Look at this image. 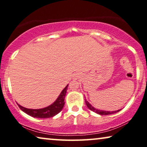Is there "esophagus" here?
Listing matches in <instances>:
<instances>
[{
    "instance_id": "esophagus-1",
    "label": "esophagus",
    "mask_w": 147,
    "mask_h": 147,
    "mask_svg": "<svg viewBox=\"0 0 147 147\" xmlns=\"http://www.w3.org/2000/svg\"><path fill=\"white\" fill-rule=\"evenodd\" d=\"M73 78H74V79H78V78H80L81 75L80 74V73H74V74H73Z\"/></svg>"
}]
</instances>
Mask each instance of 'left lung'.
<instances>
[{
	"label": "left lung",
	"mask_w": 147,
	"mask_h": 147,
	"mask_svg": "<svg viewBox=\"0 0 147 147\" xmlns=\"http://www.w3.org/2000/svg\"><path fill=\"white\" fill-rule=\"evenodd\" d=\"M85 102H86V104L88 108L90 110H92L94 112H96V113H98V114H100L101 115H110V114H113V113H115L118 112V111H119L121 109H119V110H116V111H103V110H100V109H96L94 108V107L92 106V105L90 104V103L87 101L86 99H85Z\"/></svg>",
	"instance_id": "8db88e82"
}]
</instances>
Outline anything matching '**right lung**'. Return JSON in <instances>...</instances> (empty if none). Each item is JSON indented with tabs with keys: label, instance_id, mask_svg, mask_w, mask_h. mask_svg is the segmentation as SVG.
Returning a JSON list of instances; mask_svg holds the SVG:
<instances>
[{
	"label": "right lung",
	"instance_id": "obj_1",
	"mask_svg": "<svg viewBox=\"0 0 147 147\" xmlns=\"http://www.w3.org/2000/svg\"><path fill=\"white\" fill-rule=\"evenodd\" d=\"M68 85L66 86L64 89L61 92L60 95L59 96L55 101L51 105L41 109H28L22 107L20 104L18 105L19 108L22 111L27 113L28 115L32 116L33 117L36 118H49L53 117L57 114H58L62 110L65 105V98L66 96Z\"/></svg>",
	"mask_w": 147,
	"mask_h": 147
}]
</instances>
